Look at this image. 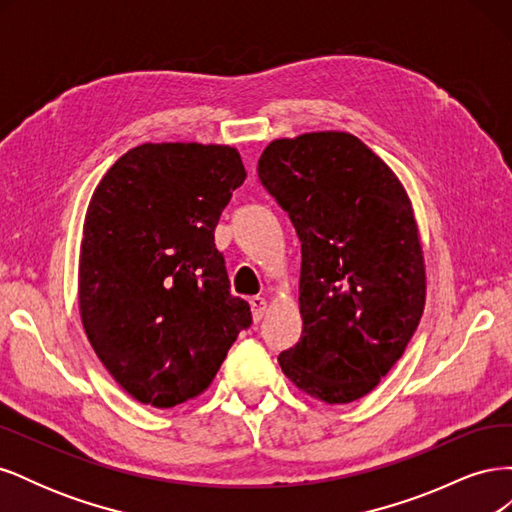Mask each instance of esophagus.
<instances>
[{
    "instance_id": "1",
    "label": "esophagus",
    "mask_w": 512,
    "mask_h": 512,
    "mask_svg": "<svg viewBox=\"0 0 512 512\" xmlns=\"http://www.w3.org/2000/svg\"><path fill=\"white\" fill-rule=\"evenodd\" d=\"M250 307H252L254 320L260 322L262 316H265V312H267V301L262 299V297H252V299H250Z\"/></svg>"
}]
</instances>
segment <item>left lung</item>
<instances>
[{"label": "left lung", "mask_w": 512, "mask_h": 512, "mask_svg": "<svg viewBox=\"0 0 512 512\" xmlns=\"http://www.w3.org/2000/svg\"><path fill=\"white\" fill-rule=\"evenodd\" d=\"M258 179L301 241V339L277 361L327 404L361 399L404 354L425 307V262L410 200L359 138L273 141Z\"/></svg>", "instance_id": "8db88e82"}]
</instances>
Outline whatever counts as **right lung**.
Listing matches in <instances>:
<instances>
[{
	"label": "right lung",
	"instance_id": "obj_1",
	"mask_svg": "<svg viewBox=\"0 0 512 512\" xmlns=\"http://www.w3.org/2000/svg\"><path fill=\"white\" fill-rule=\"evenodd\" d=\"M237 149L145 143L108 168L85 215L79 303L98 359L141 404L203 393L250 329L215 226L245 181Z\"/></svg>",
	"mask_w": 512,
	"mask_h": 512
}]
</instances>
